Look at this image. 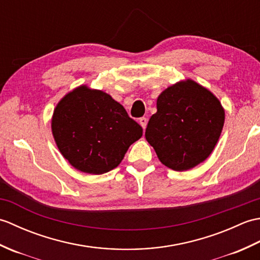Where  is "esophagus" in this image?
I'll return each mask as SVG.
<instances>
[{
    "instance_id": "1",
    "label": "esophagus",
    "mask_w": 260,
    "mask_h": 260,
    "mask_svg": "<svg viewBox=\"0 0 260 260\" xmlns=\"http://www.w3.org/2000/svg\"><path fill=\"white\" fill-rule=\"evenodd\" d=\"M139 121H140V124H141V126L143 127V128H146V125H147V118L146 117H142V118H140L139 119Z\"/></svg>"
}]
</instances>
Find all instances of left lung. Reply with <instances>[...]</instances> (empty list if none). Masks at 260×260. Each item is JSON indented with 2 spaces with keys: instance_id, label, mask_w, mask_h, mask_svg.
Wrapping results in <instances>:
<instances>
[{
  "instance_id": "1",
  "label": "left lung",
  "mask_w": 260,
  "mask_h": 260,
  "mask_svg": "<svg viewBox=\"0 0 260 260\" xmlns=\"http://www.w3.org/2000/svg\"><path fill=\"white\" fill-rule=\"evenodd\" d=\"M145 137L162 164L186 171L209 157L224 124V109L206 87L192 79L178 81L157 97Z\"/></svg>"
}]
</instances>
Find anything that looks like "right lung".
<instances>
[{
	"label": "right lung",
	"mask_w": 260,
	"mask_h": 260,
	"mask_svg": "<svg viewBox=\"0 0 260 260\" xmlns=\"http://www.w3.org/2000/svg\"><path fill=\"white\" fill-rule=\"evenodd\" d=\"M54 142L75 169L103 174L117 168L143 128L103 90L75 88L57 104L51 119Z\"/></svg>",
	"instance_id": "add662e5"
}]
</instances>
